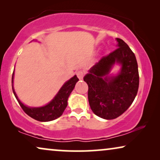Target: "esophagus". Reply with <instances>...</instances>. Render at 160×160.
<instances>
[{"label":"esophagus","instance_id":"34e87169","mask_svg":"<svg viewBox=\"0 0 160 160\" xmlns=\"http://www.w3.org/2000/svg\"><path fill=\"white\" fill-rule=\"evenodd\" d=\"M76 76H77V77L79 78V79H82L83 77H84V71H78L76 72Z\"/></svg>","mask_w":160,"mask_h":160}]
</instances>
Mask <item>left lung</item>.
I'll return each instance as SVG.
<instances>
[{"instance_id":"8db88e82","label":"left lung","mask_w":160,"mask_h":160,"mask_svg":"<svg viewBox=\"0 0 160 160\" xmlns=\"http://www.w3.org/2000/svg\"><path fill=\"white\" fill-rule=\"evenodd\" d=\"M117 49L102 57L84 77L88 85L92 111L105 119L122 115L132 103L139 87V73L135 54L123 40L117 38ZM115 63L122 68L117 76H108Z\"/></svg>"}]
</instances>
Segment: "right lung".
Here are the masks:
<instances>
[{
    "mask_svg": "<svg viewBox=\"0 0 160 160\" xmlns=\"http://www.w3.org/2000/svg\"><path fill=\"white\" fill-rule=\"evenodd\" d=\"M14 73L12 74V90L14 92L15 98H17L19 106L23 109V111L32 119L39 122H49L58 119L60 117L62 113L64 112L65 108L68 105V99L71 92L75 87L76 82L78 81L77 76H74L71 79L68 81L61 87L60 91L57 94L54 99L44 106L38 107V108H32L28 107L24 105L20 100H19L17 94L15 92L14 87H13V82H14Z\"/></svg>",
    "mask_w": 160,
    "mask_h": 160,
    "instance_id": "obj_1",
    "label": "right lung"
}]
</instances>
